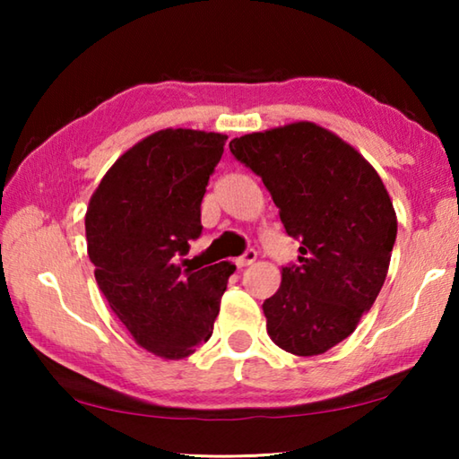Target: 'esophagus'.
Returning a JSON list of instances; mask_svg holds the SVG:
<instances>
[{
    "instance_id": "esophagus-1",
    "label": "esophagus",
    "mask_w": 459,
    "mask_h": 459,
    "mask_svg": "<svg viewBox=\"0 0 459 459\" xmlns=\"http://www.w3.org/2000/svg\"><path fill=\"white\" fill-rule=\"evenodd\" d=\"M255 261H257V253H255V251H247V253L243 255V257H238L235 263H237L238 269H243V267L253 265Z\"/></svg>"
}]
</instances>
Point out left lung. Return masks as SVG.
I'll return each mask as SVG.
<instances>
[{"label": "left lung", "mask_w": 459, "mask_h": 459, "mask_svg": "<svg viewBox=\"0 0 459 459\" xmlns=\"http://www.w3.org/2000/svg\"><path fill=\"white\" fill-rule=\"evenodd\" d=\"M261 176L299 265L283 267L265 299L267 333L285 352L317 356L356 330L385 283L397 214L383 180L360 152L312 121L255 131L230 142Z\"/></svg>", "instance_id": "left-lung-1"}]
</instances>
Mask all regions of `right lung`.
Segmentation results:
<instances>
[{
    "instance_id": "right-lung-1",
    "label": "right lung",
    "mask_w": 459,
    "mask_h": 459,
    "mask_svg": "<svg viewBox=\"0 0 459 459\" xmlns=\"http://www.w3.org/2000/svg\"><path fill=\"white\" fill-rule=\"evenodd\" d=\"M227 135L161 129L121 153L84 214L89 259L108 306L139 346L180 360L212 336L230 261L182 269L200 237V204Z\"/></svg>"
}]
</instances>
